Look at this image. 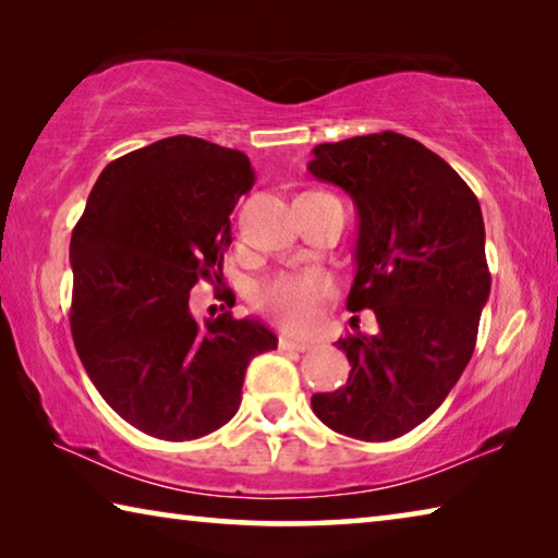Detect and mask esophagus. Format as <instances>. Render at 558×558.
Returning <instances> with one entry per match:
<instances>
[{
  "label": "esophagus",
  "mask_w": 558,
  "mask_h": 558,
  "mask_svg": "<svg viewBox=\"0 0 558 558\" xmlns=\"http://www.w3.org/2000/svg\"><path fill=\"white\" fill-rule=\"evenodd\" d=\"M279 348L281 350H296V353H306L311 343H304V340H294L289 336H279Z\"/></svg>",
  "instance_id": "34e87169"
}]
</instances>
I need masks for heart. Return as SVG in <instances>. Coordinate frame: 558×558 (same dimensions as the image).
<instances>
[{
	"instance_id": "heart-1",
	"label": "heart",
	"mask_w": 558,
	"mask_h": 558,
	"mask_svg": "<svg viewBox=\"0 0 558 558\" xmlns=\"http://www.w3.org/2000/svg\"><path fill=\"white\" fill-rule=\"evenodd\" d=\"M330 289V279L320 271L274 274L254 287L252 304L291 333H306L318 324Z\"/></svg>"
}]
</instances>
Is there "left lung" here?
I'll return each mask as SVG.
<instances>
[{
	"label": "left lung",
	"mask_w": 558,
	"mask_h": 558,
	"mask_svg": "<svg viewBox=\"0 0 558 558\" xmlns=\"http://www.w3.org/2000/svg\"><path fill=\"white\" fill-rule=\"evenodd\" d=\"M308 171L357 205L348 311L377 318L375 336L338 340L353 369L311 407L338 434L392 441L444 404L475 350L490 296L481 203L441 156L397 132L318 144Z\"/></svg>",
	"instance_id": "obj_1"
}]
</instances>
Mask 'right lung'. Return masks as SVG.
Listing matches in <instances>:
<instances>
[{"label": "right lung", "mask_w": 558, "mask_h": 558, "mask_svg": "<svg viewBox=\"0 0 558 558\" xmlns=\"http://www.w3.org/2000/svg\"><path fill=\"white\" fill-rule=\"evenodd\" d=\"M252 185L242 151L169 136L107 163L73 230L75 350L105 402L154 438L228 424L250 360L277 350L259 320L225 311L201 326L189 306L195 281H222L230 213Z\"/></svg>", "instance_id": "right-lung-1"}]
</instances>
